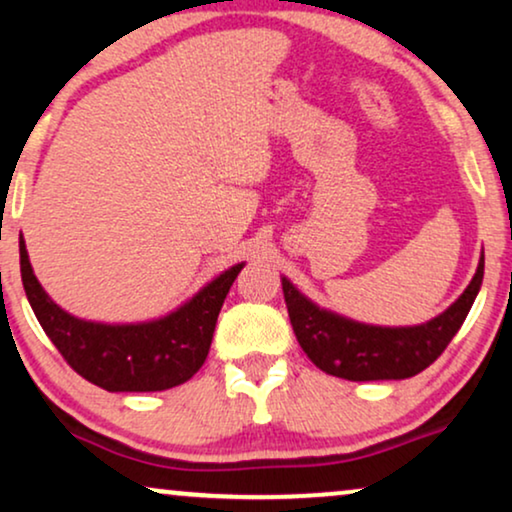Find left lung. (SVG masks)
Returning a JSON list of instances; mask_svg holds the SVG:
<instances>
[{"label":"left lung","instance_id":"left-lung-1","mask_svg":"<svg viewBox=\"0 0 512 512\" xmlns=\"http://www.w3.org/2000/svg\"><path fill=\"white\" fill-rule=\"evenodd\" d=\"M484 257L463 295L423 326L380 328L349 321L309 302L295 290L288 278H281L283 297L295 338L309 359L321 371L338 378L366 383V380H404L425 371L463 326L472 302L480 293Z\"/></svg>","mask_w":512,"mask_h":512}]
</instances>
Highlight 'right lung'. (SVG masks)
<instances>
[{
  "mask_svg": "<svg viewBox=\"0 0 512 512\" xmlns=\"http://www.w3.org/2000/svg\"><path fill=\"white\" fill-rule=\"evenodd\" d=\"M241 269H226L163 319L108 326L75 319L49 300L21 236V278L37 321L68 366L108 392H160L186 383L205 364L219 309Z\"/></svg>",
  "mask_w": 512,
  "mask_h": 512,
  "instance_id": "1",
  "label": "right lung"
}]
</instances>
